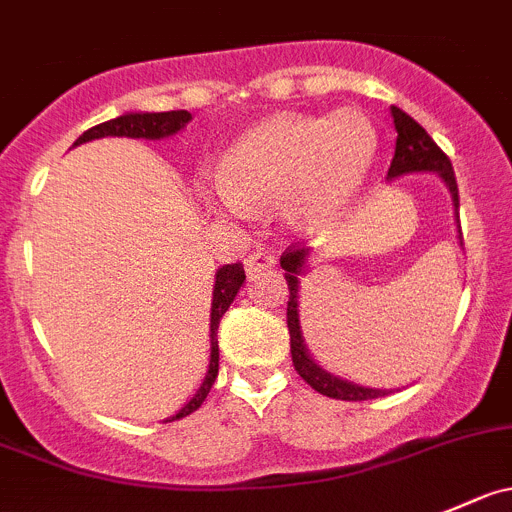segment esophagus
<instances>
[{
	"label": "esophagus",
	"instance_id": "esophagus-1",
	"mask_svg": "<svg viewBox=\"0 0 512 512\" xmlns=\"http://www.w3.org/2000/svg\"><path fill=\"white\" fill-rule=\"evenodd\" d=\"M275 265H277V257L270 255V252H265V250H255L252 255H247V260H245V270L250 277L260 275V272H265V270H272Z\"/></svg>",
	"mask_w": 512,
	"mask_h": 512
}]
</instances>
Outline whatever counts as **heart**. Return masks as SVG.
I'll return each instance as SVG.
<instances>
[{
	"instance_id": "1",
	"label": "heart",
	"mask_w": 512,
	"mask_h": 512,
	"mask_svg": "<svg viewBox=\"0 0 512 512\" xmlns=\"http://www.w3.org/2000/svg\"><path fill=\"white\" fill-rule=\"evenodd\" d=\"M375 160V124L357 109L330 117L282 114L230 147L210 202L237 215L250 210V200L282 202L290 225L322 230L355 205Z\"/></svg>"
}]
</instances>
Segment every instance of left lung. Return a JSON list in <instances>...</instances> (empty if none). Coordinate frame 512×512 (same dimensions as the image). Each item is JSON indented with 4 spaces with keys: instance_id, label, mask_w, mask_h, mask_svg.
Segmentation results:
<instances>
[{
    "instance_id": "8db88e82",
    "label": "left lung",
    "mask_w": 512,
    "mask_h": 512,
    "mask_svg": "<svg viewBox=\"0 0 512 512\" xmlns=\"http://www.w3.org/2000/svg\"><path fill=\"white\" fill-rule=\"evenodd\" d=\"M393 114L395 132H398V140H395V157L390 162L388 180H398L405 175H420V172H430V175H438L445 182V187L450 190L455 207V220H458V237L460 245H463V232H460V197H458V182H455L453 165H450L448 155L440 150L433 142V137L415 122L410 114H405L403 109L390 107ZM307 260H310V247H292L285 255L280 257V267L285 270L287 287H290V300H287V330H290V352H292V365H295L297 375L310 385L312 390H317L320 395L335 400H375L382 395H390L393 390H377V388H362L355 382H347L342 377L332 375L325 367L317 365L315 357L310 355L305 345V337H302L300 327V277L307 275Z\"/></svg>"
}]
</instances>
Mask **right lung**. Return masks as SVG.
Listing matches in <instances>:
<instances>
[{"mask_svg":"<svg viewBox=\"0 0 512 512\" xmlns=\"http://www.w3.org/2000/svg\"><path fill=\"white\" fill-rule=\"evenodd\" d=\"M192 119V114L187 109H175V112H124L119 117L109 119V122L97 124L92 130L84 132L72 147L84 145V142L102 140V137H132V140H165V137L177 135L180 130H185L187 122ZM242 282H245V267L240 262L235 265H222L215 272V287H212V307H210V365H207L205 380L200 382L197 393L182 405V410H177L172 418H167L165 423L172 420L187 418L190 413H195L202 403H205L207 393H210L212 382H215L217 370H220V345H217V327H220L222 315L227 312V307L232 305V300L240 292Z\"/></svg>","mask_w":512,"mask_h":512,"instance_id":"right-lung-1","label":"right lung"}]
</instances>
